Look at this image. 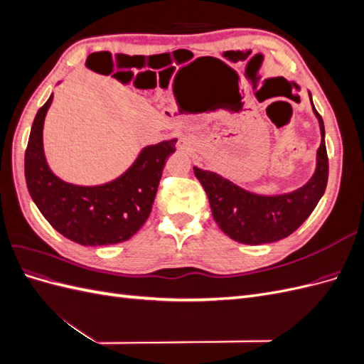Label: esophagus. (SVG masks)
Listing matches in <instances>:
<instances>
[{
	"instance_id": "34e87169",
	"label": "esophagus",
	"mask_w": 364,
	"mask_h": 364,
	"mask_svg": "<svg viewBox=\"0 0 364 364\" xmlns=\"http://www.w3.org/2000/svg\"><path fill=\"white\" fill-rule=\"evenodd\" d=\"M178 149L183 150V151H193L194 150V141L191 138H181L178 142Z\"/></svg>"
}]
</instances>
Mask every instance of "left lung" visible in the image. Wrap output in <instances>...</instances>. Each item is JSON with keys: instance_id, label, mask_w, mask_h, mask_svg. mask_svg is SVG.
<instances>
[{"instance_id": "8db88e82", "label": "left lung", "mask_w": 364, "mask_h": 364, "mask_svg": "<svg viewBox=\"0 0 364 364\" xmlns=\"http://www.w3.org/2000/svg\"><path fill=\"white\" fill-rule=\"evenodd\" d=\"M313 112L321 127V146L316 155V170L301 188L282 194H257L241 188L214 171L194 167L196 178L206 191L213 217L218 228L243 245H266L293 234L322 199L328 182V155L323 119Z\"/></svg>"}]
</instances>
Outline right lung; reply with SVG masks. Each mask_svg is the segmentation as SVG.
Returning a JSON list of instances; mask_svg holds the SVG:
<instances>
[{
  "label": "right lung",
  "instance_id": "right-lung-1",
  "mask_svg": "<svg viewBox=\"0 0 364 364\" xmlns=\"http://www.w3.org/2000/svg\"><path fill=\"white\" fill-rule=\"evenodd\" d=\"M53 94L33 121L26 150V182L33 202L59 234L82 246L127 241L146 223L167 158L178 138L142 147L130 167L102 185H74L58 178L43 151V121Z\"/></svg>",
  "mask_w": 364,
  "mask_h": 364
}]
</instances>
